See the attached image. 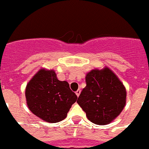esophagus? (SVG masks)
Listing matches in <instances>:
<instances>
[{"mask_svg": "<svg viewBox=\"0 0 149 149\" xmlns=\"http://www.w3.org/2000/svg\"><path fill=\"white\" fill-rule=\"evenodd\" d=\"M80 93H81L80 89H78V90H77V91H76V94H77V96H79V95Z\"/></svg>", "mask_w": 149, "mask_h": 149, "instance_id": "1", "label": "esophagus"}]
</instances>
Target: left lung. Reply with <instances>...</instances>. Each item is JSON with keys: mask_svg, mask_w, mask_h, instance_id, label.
Listing matches in <instances>:
<instances>
[{"mask_svg": "<svg viewBox=\"0 0 149 149\" xmlns=\"http://www.w3.org/2000/svg\"><path fill=\"white\" fill-rule=\"evenodd\" d=\"M86 83V86L81 92L77 103L93 123L109 124L125 107V87L108 67L88 72Z\"/></svg>", "mask_w": 149, "mask_h": 149, "instance_id": "8db88e82", "label": "left lung"}]
</instances>
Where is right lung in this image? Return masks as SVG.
Here are the masks:
<instances>
[{
  "mask_svg": "<svg viewBox=\"0 0 149 149\" xmlns=\"http://www.w3.org/2000/svg\"><path fill=\"white\" fill-rule=\"evenodd\" d=\"M29 109L45 122L63 120L77 100L66 81H60L53 70L40 69L29 81L25 90Z\"/></svg>",
  "mask_w": 149,
  "mask_h": 149,
  "instance_id": "obj_1",
  "label": "right lung"
}]
</instances>
